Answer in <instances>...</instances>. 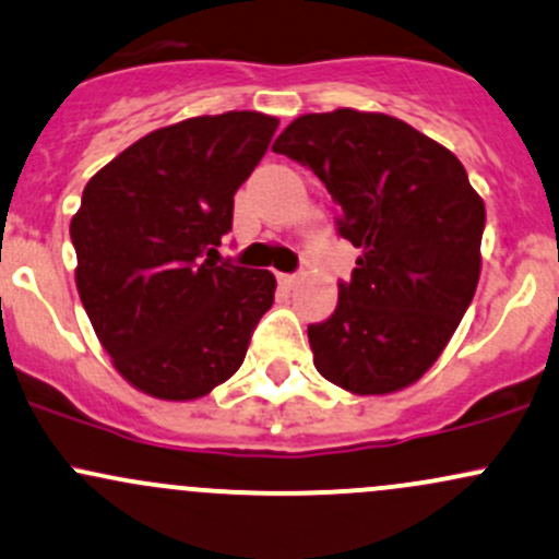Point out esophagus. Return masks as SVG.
Masks as SVG:
<instances>
[{
	"label": "esophagus",
	"mask_w": 559,
	"mask_h": 559,
	"mask_svg": "<svg viewBox=\"0 0 559 559\" xmlns=\"http://www.w3.org/2000/svg\"><path fill=\"white\" fill-rule=\"evenodd\" d=\"M278 284L284 286V289H295L297 275H292V273H278Z\"/></svg>",
	"instance_id": "obj_1"
}]
</instances>
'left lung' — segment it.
Segmentation results:
<instances>
[{
  "label": "left lung",
  "mask_w": 559,
  "mask_h": 559,
  "mask_svg": "<svg viewBox=\"0 0 559 559\" xmlns=\"http://www.w3.org/2000/svg\"><path fill=\"white\" fill-rule=\"evenodd\" d=\"M273 152L324 181L361 249L332 319L308 326L316 369L356 396L418 383L479 284L485 203L463 163L404 120L345 107L297 117Z\"/></svg>",
  "instance_id": "1"
}]
</instances>
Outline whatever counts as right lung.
<instances>
[{
	"mask_svg": "<svg viewBox=\"0 0 559 559\" xmlns=\"http://www.w3.org/2000/svg\"><path fill=\"white\" fill-rule=\"evenodd\" d=\"M275 128L262 111L190 117L85 185L69 227L74 281L98 343L146 396L192 402L230 380L273 305L275 275L219 262L216 246Z\"/></svg>",
	"mask_w": 559,
	"mask_h": 559,
	"instance_id": "right-lung-1",
	"label": "right lung"
}]
</instances>
